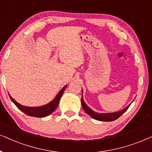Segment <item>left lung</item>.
Listing matches in <instances>:
<instances>
[{
  "mask_svg": "<svg viewBox=\"0 0 152 152\" xmlns=\"http://www.w3.org/2000/svg\"><path fill=\"white\" fill-rule=\"evenodd\" d=\"M81 104L83 108L86 112V114H88L89 116H90L92 118L96 120L101 121H113L116 120L117 118H118L121 115L124 114L125 111L128 110V109L129 108L130 105H128L127 107L123 109L121 111H117L115 113H109V114H97L95 111L92 110L91 109L89 108V107L87 106V104L85 103V102L83 101V93H82V97H81Z\"/></svg>",
  "mask_w": 152,
  "mask_h": 152,
  "instance_id": "left-lung-1",
  "label": "left lung"
}]
</instances>
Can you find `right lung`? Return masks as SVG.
Listing matches in <instances>:
<instances>
[{
  "label": "right lung",
  "instance_id": "add662e5",
  "mask_svg": "<svg viewBox=\"0 0 152 152\" xmlns=\"http://www.w3.org/2000/svg\"><path fill=\"white\" fill-rule=\"evenodd\" d=\"M66 86H65L62 90L59 91V93L57 94L54 100L51 102L50 103L48 104L44 105L42 107H24L23 105H21L20 104L17 103L14 99L11 97V96L9 95L10 99L12 100L13 103L16 105L18 109H20L22 112H24L25 114L28 115L30 116H34V117H38V118H42V117L47 116L48 115L50 114L51 113H53L54 111L56 109V108L58 106V104L60 99L61 97H62L63 93H64V90L66 89Z\"/></svg>",
  "mask_w": 152,
  "mask_h": 152
}]
</instances>
